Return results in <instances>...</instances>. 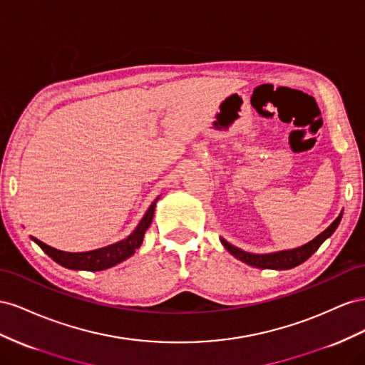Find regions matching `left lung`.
<instances>
[{
	"label": "left lung",
	"mask_w": 365,
	"mask_h": 365,
	"mask_svg": "<svg viewBox=\"0 0 365 365\" xmlns=\"http://www.w3.org/2000/svg\"><path fill=\"white\" fill-rule=\"evenodd\" d=\"M341 218H342V211L339 212V215L335 218V220L331 222V225L327 229H324V231H322L319 235H317L314 240H310L309 243L299 246V247L284 249V251H277V252H269V254H252V252H246V251H243V249L231 245L229 242H226L225 238H220V242L229 254L234 255L237 259H240V262H243L249 266H254L258 269L287 270V269H292L301 263H304L307 258L314 255L318 251V247L324 243L333 232L336 231Z\"/></svg>",
	"instance_id": "8db88e82"
}]
</instances>
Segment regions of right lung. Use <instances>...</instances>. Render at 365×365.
Instances as JSON below:
<instances>
[{"label": "right lung", "instance_id": "1", "mask_svg": "<svg viewBox=\"0 0 365 365\" xmlns=\"http://www.w3.org/2000/svg\"><path fill=\"white\" fill-rule=\"evenodd\" d=\"M160 199V195L155 199L151 206L148 207V211L145 212L142 217V220L136 226V229L123 240L108 245L106 247H99L95 249V251H88V252H64L59 251V249L51 247L46 243L35 237H30L32 240L43 249V251L55 262L61 266H64L67 269L73 270H90V272H96V270H106L113 266H116L125 259L130 258L136 249L140 247L143 242V235L147 232V229L150 227L153 217H154V210H155V203Z\"/></svg>", "mask_w": 365, "mask_h": 365}]
</instances>
